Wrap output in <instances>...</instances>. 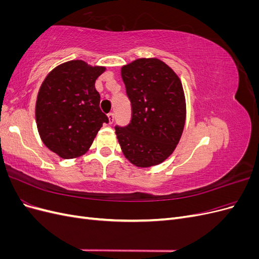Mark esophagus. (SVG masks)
<instances>
[{
  "mask_svg": "<svg viewBox=\"0 0 259 259\" xmlns=\"http://www.w3.org/2000/svg\"><path fill=\"white\" fill-rule=\"evenodd\" d=\"M108 117H109V123L112 124L114 121V113L113 112H109L108 113Z\"/></svg>",
  "mask_w": 259,
  "mask_h": 259,
  "instance_id": "34e87169",
  "label": "esophagus"
}]
</instances>
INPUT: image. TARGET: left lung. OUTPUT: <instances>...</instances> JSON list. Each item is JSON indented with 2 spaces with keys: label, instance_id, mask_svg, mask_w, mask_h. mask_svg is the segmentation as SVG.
I'll return each mask as SVG.
<instances>
[{
  "label": "left lung",
  "instance_id": "obj_1",
  "mask_svg": "<svg viewBox=\"0 0 259 259\" xmlns=\"http://www.w3.org/2000/svg\"><path fill=\"white\" fill-rule=\"evenodd\" d=\"M121 74L132 120L126 126H115L117 140L134 165H156L173 153L183 134L186 100L182 82L156 58H139L123 66Z\"/></svg>",
  "mask_w": 259,
  "mask_h": 259
}]
</instances>
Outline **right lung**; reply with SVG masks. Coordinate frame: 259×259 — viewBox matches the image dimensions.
<instances>
[{
	"mask_svg": "<svg viewBox=\"0 0 259 259\" xmlns=\"http://www.w3.org/2000/svg\"><path fill=\"white\" fill-rule=\"evenodd\" d=\"M105 70L71 60L53 69L43 81L35 105L38 134L60 158L84 154L103 123L109 122L95 89L96 79Z\"/></svg>",
	"mask_w": 259,
	"mask_h": 259,
	"instance_id": "1",
	"label": "right lung"
}]
</instances>
